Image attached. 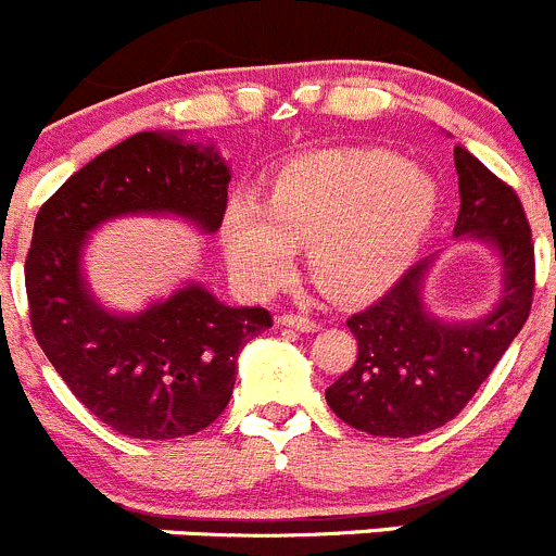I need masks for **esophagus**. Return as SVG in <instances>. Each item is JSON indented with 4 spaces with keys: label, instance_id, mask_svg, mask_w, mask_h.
<instances>
[{
    "label": "esophagus",
    "instance_id": "1",
    "mask_svg": "<svg viewBox=\"0 0 556 556\" xmlns=\"http://www.w3.org/2000/svg\"><path fill=\"white\" fill-rule=\"evenodd\" d=\"M277 324L279 326H288V329H295V331H318L320 326L315 324L313 318H307V315H293V313H282L277 315Z\"/></svg>",
    "mask_w": 556,
    "mask_h": 556
}]
</instances>
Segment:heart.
I'll return each mask as SVG.
<instances>
[{
    "label": "heart",
    "mask_w": 556,
    "mask_h": 556,
    "mask_svg": "<svg viewBox=\"0 0 556 556\" xmlns=\"http://www.w3.org/2000/svg\"><path fill=\"white\" fill-rule=\"evenodd\" d=\"M439 211V186L417 164L378 148H331L290 159L266 200L236 197L222 247L238 282L268 293L288 279L295 243H307L315 282L356 302L395 282Z\"/></svg>",
    "instance_id": "obj_1"
}]
</instances>
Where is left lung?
Listing matches in <instances>:
<instances>
[{"instance_id": "obj_1", "label": "left lung", "mask_w": 556, "mask_h": 556, "mask_svg": "<svg viewBox=\"0 0 556 556\" xmlns=\"http://www.w3.org/2000/svg\"><path fill=\"white\" fill-rule=\"evenodd\" d=\"M455 173L460 211L453 236L494 249L500 299L471 320L430 313L425 285L433 254L408 268L381 302L349 318L359 354L326 389V403L342 422L370 435L412 439L458 417L529 318L535 247L521 200L464 144H455Z\"/></svg>"}]
</instances>
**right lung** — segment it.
Returning a JSON list of instances; mask_svg holds the SVG:
<instances>
[{
  "mask_svg": "<svg viewBox=\"0 0 556 556\" xmlns=\"http://www.w3.org/2000/svg\"><path fill=\"white\" fill-rule=\"evenodd\" d=\"M230 164L214 142L142 131L74 173L35 216L24 266L29 320L76 397L128 439H180L230 403L238 354L271 329L263 307H230L184 282L139 313L98 302L85 271L90 236L126 216H175L202 236L222 227Z\"/></svg>",
  "mask_w": 556,
  "mask_h": 556,
  "instance_id": "1",
  "label": "right lung"
}]
</instances>
